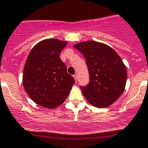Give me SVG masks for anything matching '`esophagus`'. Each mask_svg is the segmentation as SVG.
<instances>
[{
  "instance_id": "34e87169",
  "label": "esophagus",
  "mask_w": 148,
  "mask_h": 148,
  "mask_svg": "<svg viewBox=\"0 0 148 148\" xmlns=\"http://www.w3.org/2000/svg\"><path fill=\"white\" fill-rule=\"evenodd\" d=\"M73 77H74V80H75V82H77V76L75 74V75H74Z\"/></svg>"
}]
</instances>
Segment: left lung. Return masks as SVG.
Listing matches in <instances>:
<instances>
[{
    "instance_id": "8db88e82",
    "label": "left lung",
    "mask_w": 148,
    "mask_h": 148,
    "mask_svg": "<svg viewBox=\"0 0 148 148\" xmlns=\"http://www.w3.org/2000/svg\"><path fill=\"white\" fill-rule=\"evenodd\" d=\"M83 54L89 73L87 86L81 87L86 101L97 108L113 104L125 90L126 66L117 52L107 45L88 40L74 45Z\"/></svg>"
}]
</instances>
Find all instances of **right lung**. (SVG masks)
<instances>
[{"label": "right lung", "mask_w": 148, "mask_h": 148, "mask_svg": "<svg viewBox=\"0 0 148 148\" xmlns=\"http://www.w3.org/2000/svg\"><path fill=\"white\" fill-rule=\"evenodd\" d=\"M66 45V41L46 39L29 52L23 69V84L30 99L40 106L54 108L61 105L75 82L60 57Z\"/></svg>", "instance_id": "obj_1"}]
</instances>
